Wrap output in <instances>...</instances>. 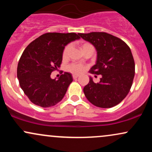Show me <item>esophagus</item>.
Here are the masks:
<instances>
[{"label":"esophagus","mask_w":152,"mask_h":152,"mask_svg":"<svg viewBox=\"0 0 152 152\" xmlns=\"http://www.w3.org/2000/svg\"><path fill=\"white\" fill-rule=\"evenodd\" d=\"M78 77V75H73V78H74V79H76Z\"/></svg>","instance_id":"esophagus-1"}]
</instances>
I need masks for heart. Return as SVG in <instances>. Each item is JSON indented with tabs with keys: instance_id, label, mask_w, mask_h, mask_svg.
I'll return each instance as SVG.
<instances>
[{
	"instance_id": "heart-1",
	"label": "heart",
	"mask_w": 152,
	"mask_h": 152,
	"mask_svg": "<svg viewBox=\"0 0 152 152\" xmlns=\"http://www.w3.org/2000/svg\"><path fill=\"white\" fill-rule=\"evenodd\" d=\"M88 46H91L90 43H83L81 45V49L83 50V48H85L86 47ZM71 48V44H68L67 46H66L65 48H64V50H63V58H66V57L68 56V54H69V50H70ZM68 69H69V70L71 72L74 73V74H81L82 72H83V71H84L86 67H85L84 66L81 65V64H71V65L69 66Z\"/></svg>"
}]
</instances>
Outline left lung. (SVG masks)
<instances>
[{"mask_svg": "<svg viewBox=\"0 0 152 152\" xmlns=\"http://www.w3.org/2000/svg\"><path fill=\"white\" fill-rule=\"evenodd\" d=\"M95 46L96 64L89 72L102 75L100 81L94 83L92 78L83 88L86 99L94 106L111 108L126 96L132 86L135 64L128 45L119 38L105 32L79 34Z\"/></svg>", "mask_w": 152, "mask_h": 152, "instance_id": "1", "label": "left lung"}]
</instances>
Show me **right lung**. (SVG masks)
<instances>
[{
    "mask_svg": "<svg viewBox=\"0 0 152 152\" xmlns=\"http://www.w3.org/2000/svg\"><path fill=\"white\" fill-rule=\"evenodd\" d=\"M80 38L75 33H46L35 39L23 52L17 68L20 88L33 104L50 107L62 100L73 81L70 73L58 80L50 74L61 66L63 50L71 41Z\"/></svg>",
    "mask_w": 152,
    "mask_h": 152,
    "instance_id": "add662e5",
    "label": "right lung"
}]
</instances>
